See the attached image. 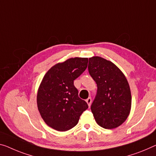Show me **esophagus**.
Here are the masks:
<instances>
[{
    "mask_svg": "<svg viewBox=\"0 0 156 156\" xmlns=\"http://www.w3.org/2000/svg\"><path fill=\"white\" fill-rule=\"evenodd\" d=\"M86 102H87V104H88V107H90V105H91V102H92V100H91V98H87V99H86Z\"/></svg>",
    "mask_w": 156,
    "mask_h": 156,
    "instance_id": "obj_1",
    "label": "esophagus"
}]
</instances>
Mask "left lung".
<instances>
[{"label":"left lung","instance_id":"8db88e82","mask_svg":"<svg viewBox=\"0 0 156 156\" xmlns=\"http://www.w3.org/2000/svg\"><path fill=\"white\" fill-rule=\"evenodd\" d=\"M88 69L98 87L90 107L95 121L103 128H117L130 112L132 97L128 81L116 65L102 57L90 58Z\"/></svg>","mask_w":156,"mask_h":156}]
</instances>
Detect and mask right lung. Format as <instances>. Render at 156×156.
Instances as JSON below:
<instances>
[{
  "instance_id": "obj_1",
  "label": "right lung",
  "mask_w": 156,
  "mask_h": 156,
  "mask_svg": "<svg viewBox=\"0 0 156 156\" xmlns=\"http://www.w3.org/2000/svg\"><path fill=\"white\" fill-rule=\"evenodd\" d=\"M87 58H71L54 66L45 74L38 88L37 108L47 125L67 131L77 124L88 105L78 96L74 80L87 68Z\"/></svg>"
}]
</instances>
